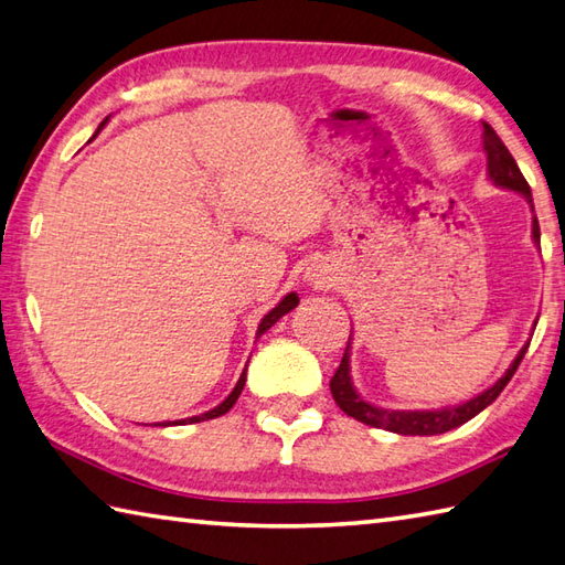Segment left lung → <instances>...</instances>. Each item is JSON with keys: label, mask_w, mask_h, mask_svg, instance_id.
Listing matches in <instances>:
<instances>
[{"label": "left lung", "mask_w": 565, "mask_h": 565, "mask_svg": "<svg viewBox=\"0 0 565 565\" xmlns=\"http://www.w3.org/2000/svg\"><path fill=\"white\" fill-rule=\"evenodd\" d=\"M483 150L488 154V179L490 182H493L495 186H502V189L518 191V194H522L526 199V203H530V209L534 213L530 184H526V179L522 177L518 162H514L510 150L505 148V142L500 140V136L488 124H483ZM532 237L539 245V237H542V233H539L536 215L532 218ZM526 347H530V342H526L520 350V354L514 356V362L505 371V376H500L493 386L486 388L483 393H478L471 401H466L461 405H451V407H439V411H383V407L371 405L369 401H364L362 395L356 393V388L352 386V374H350L352 340H350L347 342L342 364L338 366V371H334V376L330 381V391H332L334 403L340 405V411L359 419V423H364V425L388 429V431H395V435H413V437L444 435V431L468 423V419L476 417L481 411H486V407L498 398L502 388L508 386V381L514 376V371H518Z\"/></svg>", "instance_id": "obj_1"}]
</instances>
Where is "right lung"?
Wrapping results in <instances>:
<instances>
[{
	"label": "right lung",
	"instance_id": "right-lung-1",
	"mask_svg": "<svg viewBox=\"0 0 565 565\" xmlns=\"http://www.w3.org/2000/svg\"><path fill=\"white\" fill-rule=\"evenodd\" d=\"M106 121H109V118H106ZM106 121H102V126L97 128V134L99 130L106 126ZM97 134H94L92 138H97ZM298 306V296L296 294H289V296H284L281 298V303L276 306V308H271L267 316L262 318V322H259V328H257V338H262L264 332H267L276 320L279 318H284L286 313H289V310H294ZM245 379H247V366H245V371L243 374H239V379H237V383H235V388L231 391V395H227V398L221 403V405H215L213 411H209V413H203V415H194V417H189V419H177V423H172V425H184V423H203V419H213V417H221V415H225L227 411H231V407L235 405V401L239 398V393H243V388H245ZM164 427V425H162Z\"/></svg>",
	"mask_w": 565,
	"mask_h": 565
}]
</instances>
